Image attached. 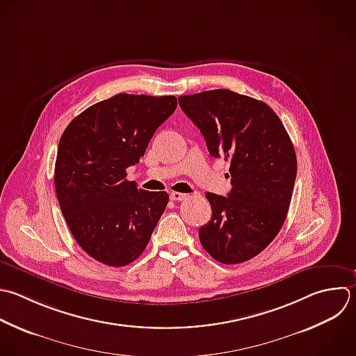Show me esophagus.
I'll return each mask as SVG.
<instances>
[{
  "instance_id": "esophagus-1",
  "label": "esophagus",
  "mask_w": 356,
  "mask_h": 356,
  "mask_svg": "<svg viewBox=\"0 0 356 356\" xmlns=\"http://www.w3.org/2000/svg\"><path fill=\"white\" fill-rule=\"evenodd\" d=\"M188 197V195H185V193H181V192H171L170 193V199L171 200H185Z\"/></svg>"
}]
</instances>
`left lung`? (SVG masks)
<instances>
[{
  "instance_id": "left-lung-1",
  "label": "left lung",
  "mask_w": 356,
  "mask_h": 356,
  "mask_svg": "<svg viewBox=\"0 0 356 356\" xmlns=\"http://www.w3.org/2000/svg\"><path fill=\"white\" fill-rule=\"evenodd\" d=\"M178 102L209 153L231 163L229 193H206L213 214L199 229L200 243L220 263L246 261L270 245L285 221L296 178L293 145L277 114L253 97L216 89Z\"/></svg>"
}]
</instances>
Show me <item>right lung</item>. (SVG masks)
<instances>
[{
  "label": "right lung",
  "mask_w": 356,
  "mask_h": 356,
  "mask_svg": "<svg viewBox=\"0 0 356 356\" xmlns=\"http://www.w3.org/2000/svg\"><path fill=\"white\" fill-rule=\"evenodd\" d=\"M175 108V96L120 93L81 113L60 139L54 184L63 216L79 246L103 264L136 260L165 210L168 193L138 189L127 168Z\"/></svg>",
  "instance_id": "add662e5"
}]
</instances>
